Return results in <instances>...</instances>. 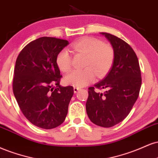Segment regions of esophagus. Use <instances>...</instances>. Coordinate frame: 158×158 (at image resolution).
I'll list each match as a JSON object with an SVG mask.
<instances>
[{"instance_id": "1", "label": "esophagus", "mask_w": 158, "mask_h": 158, "mask_svg": "<svg viewBox=\"0 0 158 158\" xmlns=\"http://www.w3.org/2000/svg\"><path fill=\"white\" fill-rule=\"evenodd\" d=\"M80 89H81V88H79V87H74V92H75V93H77Z\"/></svg>"}]
</instances>
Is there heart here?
I'll use <instances>...</instances> for the list:
<instances>
[{"mask_svg": "<svg viewBox=\"0 0 158 158\" xmlns=\"http://www.w3.org/2000/svg\"><path fill=\"white\" fill-rule=\"evenodd\" d=\"M76 53L86 55L83 70H74L65 77L66 84L82 87L94 81L95 75L102 77L106 75L114 60V51L108 44H104L98 39L83 37L71 45ZM56 64L60 71L67 72L72 66V57L68 50L63 49L57 54Z\"/></svg>", "mask_w": 158, "mask_h": 158, "instance_id": "b5f03b06", "label": "heart"}]
</instances>
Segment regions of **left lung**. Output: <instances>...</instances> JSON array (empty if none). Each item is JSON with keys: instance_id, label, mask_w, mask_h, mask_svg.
Instances as JSON below:
<instances>
[{"instance_id": "obj_1", "label": "left lung", "mask_w": 158, "mask_h": 158, "mask_svg": "<svg viewBox=\"0 0 158 158\" xmlns=\"http://www.w3.org/2000/svg\"><path fill=\"white\" fill-rule=\"evenodd\" d=\"M112 46L114 60L106 77L89 88L87 115L92 123L112 127L127 118L138 99L141 74L136 54L127 43L114 35L101 32ZM105 89L96 93L94 88Z\"/></svg>"}]
</instances>
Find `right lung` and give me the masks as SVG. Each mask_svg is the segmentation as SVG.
I'll return each mask as SVG.
<instances>
[{"label": "right lung", "instance_id": "obj_1", "mask_svg": "<svg viewBox=\"0 0 158 158\" xmlns=\"http://www.w3.org/2000/svg\"><path fill=\"white\" fill-rule=\"evenodd\" d=\"M69 41L42 37L28 44L17 57L13 92L30 123L51 129L64 123L73 96V87L61 86L56 57Z\"/></svg>", "mask_w": 158, "mask_h": 158}]
</instances>
